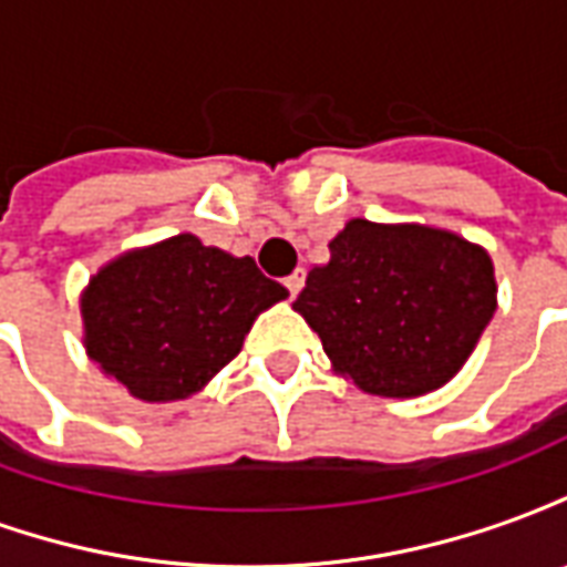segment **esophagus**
Segmentation results:
<instances>
[{
	"mask_svg": "<svg viewBox=\"0 0 567 567\" xmlns=\"http://www.w3.org/2000/svg\"><path fill=\"white\" fill-rule=\"evenodd\" d=\"M303 279H307V276H303V270L291 272V276L285 279V288H288V295H291V297L300 295V288H303Z\"/></svg>",
	"mask_w": 567,
	"mask_h": 567,
	"instance_id": "esophagus-1",
	"label": "esophagus"
}]
</instances>
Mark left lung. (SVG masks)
<instances>
[{
    "label": "left lung",
    "instance_id": "1",
    "mask_svg": "<svg viewBox=\"0 0 567 567\" xmlns=\"http://www.w3.org/2000/svg\"><path fill=\"white\" fill-rule=\"evenodd\" d=\"M312 267L295 309L358 389L416 398L450 382L495 316L480 246L419 224L349 221Z\"/></svg>",
    "mask_w": 567,
    "mask_h": 567
}]
</instances>
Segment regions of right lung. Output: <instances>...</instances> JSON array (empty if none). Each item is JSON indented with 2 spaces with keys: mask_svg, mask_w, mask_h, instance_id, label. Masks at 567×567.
I'll list each match as a JSON object with an SVG mask.
<instances>
[{
  "mask_svg": "<svg viewBox=\"0 0 567 567\" xmlns=\"http://www.w3.org/2000/svg\"><path fill=\"white\" fill-rule=\"evenodd\" d=\"M282 285L251 258L178 234L96 272L81 297L84 346L140 401H182L230 364Z\"/></svg>",
  "mask_w": 567,
  "mask_h": 567,
  "instance_id": "add662e5",
  "label": "right lung"
}]
</instances>
